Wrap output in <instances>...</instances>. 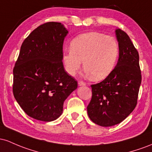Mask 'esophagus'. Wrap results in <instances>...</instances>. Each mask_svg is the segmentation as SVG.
<instances>
[{"label": "esophagus", "instance_id": "34e87169", "mask_svg": "<svg viewBox=\"0 0 152 152\" xmlns=\"http://www.w3.org/2000/svg\"><path fill=\"white\" fill-rule=\"evenodd\" d=\"M78 85H79V86H85L86 84L83 81H79L78 82Z\"/></svg>", "mask_w": 152, "mask_h": 152}]
</instances>
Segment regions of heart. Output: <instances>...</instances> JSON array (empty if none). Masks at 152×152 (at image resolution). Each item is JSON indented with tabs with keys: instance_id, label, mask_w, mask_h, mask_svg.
Masks as SVG:
<instances>
[{
	"instance_id": "1",
	"label": "heart",
	"mask_w": 152,
	"mask_h": 152,
	"mask_svg": "<svg viewBox=\"0 0 152 152\" xmlns=\"http://www.w3.org/2000/svg\"><path fill=\"white\" fill-rule=\"evenodd\" d=\"M120 54L117 39L99 32H89L78 36L72 41L70 49L63 54L66 71L75 75L82 67L95 80L110 75L116 66Z\"/></svg>"
}]
</instances>
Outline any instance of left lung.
<instances>
[{"mask_svg":"<svg viewBox=\"0 0 152 152\" xmlns=\"http://www.w3.org/2000/svg\"><path fill=\"white\" fill-rule=\"evenodd\" d=\"M115 34L120 47L118 63L105 80L91 85L87 107L90 120L105 127L120 124L134 110L141 83L139 52L125 31L118 28Z\"/></svg>","mask_w":152,"mask_h":152,"instance_id":"obj_1","label":"left lung"}]
</instances>
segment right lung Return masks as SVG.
<instances>
[{"label": "right lung", "instance_id": "add662e5", "mask_svg": "<svg viewBox=\"0 0 152 152\" xmlns=\"http://www.w3.org/2000/svg\"><path fill=\"white\" fill-rule=\"evenodd\" d=\"M67 30L47 22L35 28L21 44L13 68V93L28 116L52 121L61 115L64 100L77 88L62 63Z\"/></svg>", "mask_w": 152, "mask_h": 152}]
</instances>
